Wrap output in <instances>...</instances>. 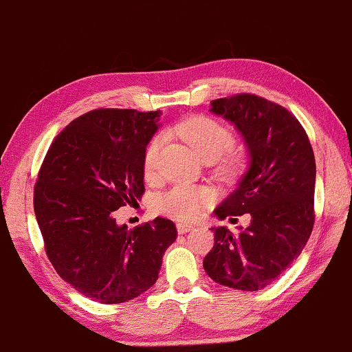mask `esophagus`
Returning <instances> with one entry per match:
<instances>
[{"mask_svg":"<svg viewBox=\"0 0 352 352\" xmlns=\"http://www.w3.org/2000/svg\"><path fill=\"white\" fill-rule=\"evenodd\" d=\"M192 228H194L192 225H188V223H177L176 225L177 233H181V235H183V233H188L189 230H192Z\"/></svg>","mask_w":352,"mask_h":352,"instance_id":"esophagus-1","label":"esophagus"}]
</instances>
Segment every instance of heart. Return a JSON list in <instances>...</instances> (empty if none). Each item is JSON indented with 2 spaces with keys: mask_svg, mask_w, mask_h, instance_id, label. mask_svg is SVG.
<instances>
[{
  "mask_svg": "<svg viewBox=\"0 0 352 352\" xmlns=\"http://www.w3.org/2000/svg\"><path fill=\"white\" fill-rule=\"evenodd\" d=\"M175 132L179 135L202 160L219 158L233 143V133L227 125L209 116H189L176 124ZM163 145V137L155 135L146 143L143 153V171L146 176L155 173L158 155ZM212 202V192L207 188L175 186L162 194L156 207L162 214L176 220H194Z\"/></svg>",
  "mask_w": 352,
  "mask_h": 352,
  "instance_id": "b5f03b06",
  "label": "heart"
}]
</instances>
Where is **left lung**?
Wrapping results in <instances>:
<instances>
[{
  "instance_id": "1",
  "label": "left lung",
  "mask_w": 352,
  "mask_h": 352,
  "mask_svg": "<svg viewBox=\"0 0 352 352\" xmlns=\"http://www.w3.org/2000/svg\"><path fill=\"white\" fill-rule=\"evenodd\" d=\"M210 111L235 124L251 153L248 173L215 215L250 214L251 222L238 233L214 228V248L204 258V269L217 284L251 292L272 284L309 241L315 155L297 117L277 102L240 93L212 101Z\"/></svg>"
}]
</instances>
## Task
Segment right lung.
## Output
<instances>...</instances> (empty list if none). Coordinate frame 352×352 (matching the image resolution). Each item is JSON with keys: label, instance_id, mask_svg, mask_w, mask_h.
<instances>
[{"label": "right lung", "instance_id": "obj_1", "mask_svg": "<svg viewBox=\"0 0 352 352\" xmlns=\"http://www.w3.org/2000/svg\"><path fill=\"white\" fill-rule=\"evenodd\" d=\"M158 112L94 109L52 142L34 186V212L47 258L65 282L99 303H122L158 279L176 240L171 220L132 230L114 212L145 192L143 153Z\"/></svg>", "mask_w": 352, "mask_h": 352}]
</instances>
